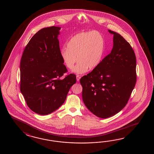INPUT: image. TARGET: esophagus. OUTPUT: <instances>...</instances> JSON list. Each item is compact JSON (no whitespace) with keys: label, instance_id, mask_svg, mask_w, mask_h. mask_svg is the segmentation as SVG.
<instances>
[{"label":"esophagus","instance_id":"esophagus-1","mask_svg":"<svg viewBox=\"0 0 154 154\" xmlns=\"http://www.w3.org/2000/svg\"><path fill=\"white\" fill-rule=\"evenodd\" d=\"M80 78H81V76H80L79 75H76V81H77V82H79Z\"/></svg>","mask_w":154,"mask_h":154}]
</instances>
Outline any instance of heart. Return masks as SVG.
Returning <instances> with one entry per match:
<instances>
[{
    "label": "heart",
    "instance_id": "1",
    "mask_svg": "<svg viewBox=\"0 0 154 154\" xmlns=\"http://www.w3.org/2000/svg\"><path fill=\"white\" fill-rule=\"evenodd\" d=\"M104 46L103 38L98 32L79 33L70 38L66 48L61 49L60 56L68 69H72L78 60L72 72L82 74L86 72L88 68L94 69L100 64L103 55Z\"/></svg>",
    "mask_w": 154,
    "mask_h": 154
}]
</instances>
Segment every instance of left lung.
I'll return each mask as SVG.
<instances>
[{"instance_id":"obj_1","label":"left lung","mask_w":154,"mask_h":154,"mask_svg":"<svg viewBox=\"0 0 154 154\" xmlns=\"http://www.w3.org/2000/svg\"><path fill=\"white\" fill-rule=\"evenodd\" d=\"M111 52L96 68L80 80L86 107L97 117L108 118L127 105L137 81L136 57L131 45L111 30Z\"/></svg>"}]
</instances>
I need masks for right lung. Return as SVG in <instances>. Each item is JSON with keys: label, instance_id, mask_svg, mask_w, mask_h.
<instances>
[{"label": "right lung", "instance_id": "right-lung-1", "mask_svg": "<svg viewBox=\"0 0 154 154\" xmlns=\"http://www.w3.org/2000/svg\"><path fill=\"white\" fill-rule=\"evenodd\" d=\"M60 27L40 29L29 40L20 62V91L26 103L37 114L47 115L63 104L76 75L67 72L60 56Z\"/></svg>", "mask_w": 154, "mask_h": 154}]
</instances>
